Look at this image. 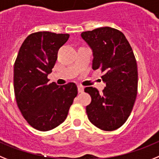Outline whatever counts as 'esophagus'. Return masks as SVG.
<instances>
[{"instance_id": "obj_1", "label": "esophagus", "mask_w": 159, "mask_h": 159, "mask_svg": "<svg viewBox=\"0 0 159 159\" xmlns=\"http://www.w3.org/2000/svg\"><path fill=\"white\" fill-rule=\"evenodd\" d=\"M78 93H82L84 91V87L82 85H78Z\"/></svg>"}]
</instances>
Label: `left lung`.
Instances as JSON below:
<instances>
[{
	"label": "left lung",
	"instance_id": "obj_1",
	"mask_svg": "<svg viewBox=\"0 0 159 159\" xmlns=\"http://www.w3.org/2000/svg\"><path fill=\"white\" fill-rule=\"evenodd\" d=\"M93 49V70L104 73L102 93L85 87L91 97L86 114L92 124L106 131L118 129L133 110L138 93V67L133 49L121 31L102 27L81 34Z\"/></svg>",
	"mask_w": 159,
	"mask_h": 159
}]
</instances>
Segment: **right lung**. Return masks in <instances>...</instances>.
<instances>
[{
	"mask_svg": "<svg viewBox=\"0 0 159 159\" xmlns=\"http://www.w3.org/2000/svg\"><path fill=\"white\" fill-rule=\"evenodd\" d=\"M68 34L37 32L22 43L14 63L16 102L26 121L34 129L48 131L66 120L78 87L74 82L59 86L49 83L57 51L68 41Z\"/></svg>",
	"mask_w": 159,
	"mask_h": 159,
	"instance_id": "add662e5",
	"label": "right lung"
}]
</instances>
